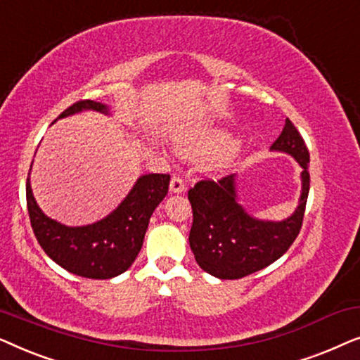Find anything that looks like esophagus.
Wrapping results in <instances>:
<instances>
[{
    "label": "esophagus",
    "instance_id": "1",
    "mask_svg": "<svg viewBox=\"0 0 360 360\" xmlns=\"http://www.w3.org/2000/svg\"><path fill=\"white\" fill-rule=\"evenodd\" d=\"M170 191L172 193H184L185 191V181L181 180V176H179V175H175L174 179L170 180Z\"/></svg>",
    "mask_w": 360,
    "mask_h": 360
}]
</instances>
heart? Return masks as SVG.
Returning <instances> with one entry per match:
<instances>
[{
    "mask_svg": "<svg viewBox=\"0 0 360 360\" xmlns=\"http://www.w3.org/2000/svg\"><path fill=\"white\" fill-rule=\"evenodd\" d=\"M234 141L231 134L221 129H211L184 137L179 141V152L185 157H214L233 149ZM229 159H223L221 167L228 165Z\"/></svg>",
    "mask_w": 360,
    "mask_h": 360,
    "instance_id": "heart-1",
    "label": "heart"
}]
</instances>
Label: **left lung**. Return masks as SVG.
Here are the masks:
<instances>
[{
	"instance_id": "8db88e82",
	"label": "left lung",
	"mask_w": 360,
	"mask_h": 360,
	"mask_svg": "<svg viewBox=\"0 0 360 360\" xmlns=\"http://www.w3.org/2000/svg\"><path fill=\"white\" fill-rule=\"evenodd\" d=\"M270 149L290 154L303 169L298 206L287 219L262 221L250 216L239 205L233 174L218 181L201 180L188 190L193 210L190 248L200 267L213 277L236 280L262 270L282 257L300 234L309 191V152L288 117Z\"/></svg>"
}]
</instances>
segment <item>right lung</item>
I'll list each match as a JSON object with an SVG mask.
<instances>
[{"instance_id": "obj_1", "label": "right lung", "mask_w": 360, "mask_h": 360, "mask_svg": "<svg viewBox=\"0 0 360 360\" xmlns=\"http://www.w3.org/2000/svg\"><path fill=\"white\" fill-rule=\"evenodd\" d=\"M86 110L110 112V108L103 103L82 100L68 106L57 120ZM169 181L170 175L165 174L142 175L121 205L106 218L70 228L42 213L27 176V211L37 243L67 272L95 280L116 277L126 272L139 254L150 216L165 198Z\"/></svg>"}]
</instances>
